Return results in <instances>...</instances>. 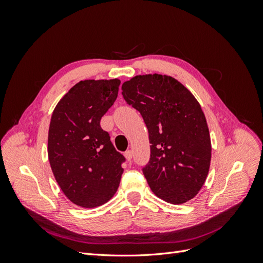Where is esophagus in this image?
Segmentation results:
<instances>
[{"instance_id": "esophagus-1", "label": "esophagus", "mask_w": 263, "mask_h": 263, "mask_svg": "<svg viewBox=\"0 0 263 263\" xmlns=\"http://www.w3.org/2000/svg\"><path fill=\"white\" fill-rule=\"evenodd\" d=\"M125 158L127 159V161H130L133 158V151L132 150H127L125 153Z\"/></svg>"}]
</instances>
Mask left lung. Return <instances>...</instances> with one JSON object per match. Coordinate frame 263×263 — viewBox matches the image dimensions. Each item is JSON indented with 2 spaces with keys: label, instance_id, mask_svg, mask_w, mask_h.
Masks as SVG:
<instances>
[{
  "label": "left lung",
  "instance_id": "8db88e82",
  "mask_svg": "<svg viewBox=\"0 0 263 263\" xmlns=\"http://www.w3.org/2000/svg\"><path fill=\"white\" fill-rule=\"evenodd\" d=\"M122 90L148 128L150 159L142 173L151 191L171 204L187 202L203 186L211 164L210 132L201 105L169 76H136Z\"/></svg>",
  "mask_w": 263,
  "mask_h": 263
}]
</instances>
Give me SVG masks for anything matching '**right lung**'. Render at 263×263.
I'll return each mask as SVG.
<instances>
[{
	"label": "right lung",
	"instance_id": "right-lung-1",
	"mask_svg": "<svg viewBox=\"0 0 263 263\" xmlns=\"http://www.w3.org/2000/svg\"><path fill=\"white\" fill-rule=\"evenodd\" d=\"M119 84L118 79L80 81L59 101L51 116V170L62 192L81 208H97L109 201L124 172L125 157L100 125L117 99Z\"/></svg>",
	"mask_w": 263,
	"mask_h": 263
}]
</instances>
